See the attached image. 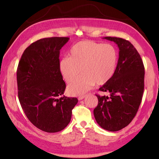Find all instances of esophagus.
I'll list each match as a JSON object with an SVG mask.
<instances>
[{
  "label": "esophagus",
  "instance_id": "obj_1",
  "mask_svg": "<svg viewBox=\"0 0 159 159\" xmlns=\"http://www.w3.org/2000/svg\"><path fill=\"white\" fill-rule=\"evenodd\" d=\"M85 97V95H83V96H79V98H78V99H79V100H83L84 98Z\"/></svg>",
  "mask_w": 159,
  "mask_h": 159
}]
</instances>
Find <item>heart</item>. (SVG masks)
<instances>
[{"label": "heart", "instance_id": "heart-1", "mask_svg": "<svg viewBox=\"0 0 159 159\" xmlns=\"http://www.w3.org/2000/svg\"><path fill=\"white\" fill-rule=\"evenodd\" d=\"M117 63V53L111 44L92 41H82L74 44L69 57L61 59L59 71L64 80L71 83L67 92L72 96H80L95 85H102L112 79Z\"/></svg>", "mask_w": 159, "mask_h": 159}]
</instances>
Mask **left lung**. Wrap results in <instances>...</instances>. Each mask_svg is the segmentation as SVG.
Returning a JSON list of instances; mask_svg holds the SVG:
<instances>
[{
	"label": "left lung",
	"mask_w": 159,
	"mask_h": 159,
	"mask_svg": "<svg viewBox=\"0 0 159 159\" xmlns=\"http://www.w3.org/2000/svg\"><path fill=\"white\" fill-rule=\"evenodd\" d=\"M119 48L116 72L109 82L99 89L110 96H100L93 115L103 129L117 131L129 124L135 116L142 100L145 69L140 55L128 40L105 37Z\"/></svg>",
	"instance_id": "8db88e82"
}]
</instances>
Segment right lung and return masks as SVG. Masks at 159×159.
<instances>
[{
  "label": "right lung",
  "instance_id": "1",
  "mask_svg": "<svg viewBox=\"0 0 159 159\" xmlns=\"http://www.w3.org/2000/svg\"><path fill=\"white\" fill-rule=\"evenodd\" d=\"M69 38H48L24 51L17 69L20 103L29 121L47 133L63 130L70 123L76 98L63 94L66 83L59 71L60 50Z\"/></svg>",
  "mask_w": 159,
  "mask_h": 159
}]
</instances>
